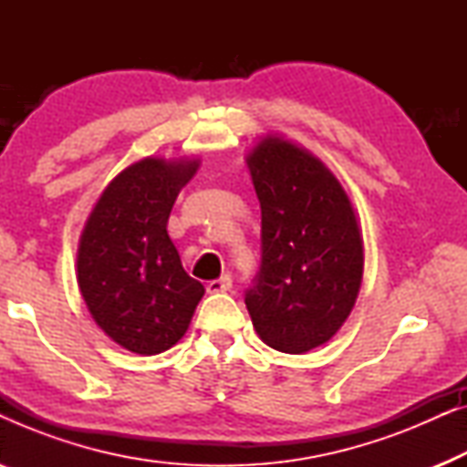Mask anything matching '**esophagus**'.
<instances>
[{
    "label": "esophagus",
    "instance_id": "1",
    "mask_svg": "<svg viewBox=\"0 0 467 467\" xmlns=\"http://www.w3.org/2000/svg\"><path fill=\"white\" fill-rule=\"evenodd\" d=\"M208 293H227L232 289V278L229 276H223V278H216V280H210L206 285Z\"/></svg>",
    "mask_w": 467,
    "mask_h": 467
}]
</instances>
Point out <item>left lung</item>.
Returning <instances> with one entry per match:
<instances>
[{"label": "left lung", "mask_w": 467, "mask_h": 467, "mask_svg": "<svg viewBox=\"0 0 467 467\" xmlns=\"http://www.w3.org/2000/svg\"><path fill=\"white\" fill-rule=\"evenodd\" d=\"M261 203V267L246 308L267 347L304 355L337 334L357 302L363 238L353 202L321 159L278 133L248 150Z\"/></svg>", "instance_id": "obj_1"}]
</instances>
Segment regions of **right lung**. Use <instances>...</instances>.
Masks as SVG:
<instances>
[{
	"label": "right lung",
	"mask_w": 467,
	"mask_h": 467,
	"mask_svg": "<svg viewBox=\"0 0 467 467\" xmlns=\"http://www.w3.org/2000/svg\"><path fill=\"white\" fill-rule=\"evenodd\" d=\"M197 157H144L112 178L78 242L76 278L93 321L136 355H159L187 334L203 296L168 234Z\"/></svg>",
	"instance_id": "add662e5"
}]
</instances>
